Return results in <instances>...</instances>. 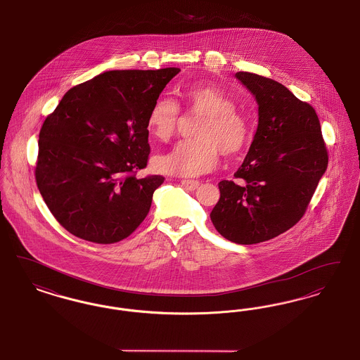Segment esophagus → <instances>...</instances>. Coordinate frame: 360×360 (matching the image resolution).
Masks as SVG:
<instances>
[{"instance_id":"1","label":"esophagus","mask_w":360,"mask_h":360,"mask_svg":"<svg viewBox=\"0 0 360 360\" xmlns=\"http://www.w3.org/2000/svg\"><path fill=\"white\" fill-rule=\"evenodd\" d=\"M181 185L188 190H195V188L200 186V182L198 181H193V179H184L181 181Z\"/></svg>"}]
</instances>
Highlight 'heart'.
<instances>
[{
	"mask_svg": "<svg viewBox=\"0 0 360 360\" xmlns=\"http://www.w3.org/2000/svg\"><path fill=\"white\" fill-rule=\"evenodd\" d=\"M181 97L190 112L202 115L195 128V139L181 140L170 153L155 159L158 172L178 176H194L210 172L220 153H240L250 136V122L235 106L233 98L216 85H190L181 89ZM179 105L169 96L155 100L147 128L156 139L169 141L178 127Z\"/></svg>",
	"mask_w": 360,
	"mask_h": 360,
	"instance_id": "1",
	"label": "heart"
}]
</instances>
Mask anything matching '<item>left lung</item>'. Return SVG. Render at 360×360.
<instances>
[{"instance_id":"left-lung-1","label":"left lung","mask_w":360,"mask_h":360,"mask_svg":"<svg viewBox=\"0 0 360 360\" xmlns=\"http://www.w3.org/2000/svg\"><path fill=\"white\" fill-rule=\"evenodd\" d=\"M236 78L254 94L259 122L236 181L219 184L210 220L225 239L257 244L302 219L326 172L328 151L311 105L274 79L247 71Z\"/></svg>"}]
</instances>
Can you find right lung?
I'll return each instance as SVG.
<instances>
[{"mask_svg": "<svg viewBox=\"0 0 360 360\" xmlns=\"http://www.w3.org/2000/svg\"><path fill=\"white\" fill-rule=\"evenodd\" d=\"M181 70H113L71 87L43 122L34 176L53 217L79 239L112 244L150 212L165 178L147 166V115Z\"/></svg>", "mask_w": 360, "mask_h": 360, "instance_id": "obj_1", "label": "right lung"}]
</instances>
